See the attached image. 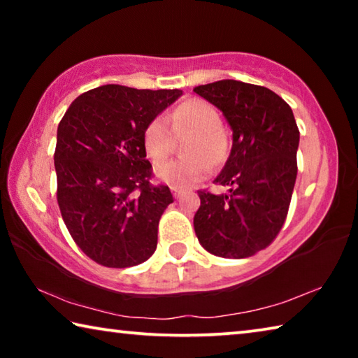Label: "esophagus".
I'll return each mask as SVG.
<instances>
[{"label":"esophagus","instance_id":"obj_1","mask_svg":"<svg viewBox=\"0 0 358 358\" xmlns=\"http://www.w3.org/2000/svg\"><path fill=\"white\" fill-rule=\"evenodd\" d=\"M172 192H173V197L177 199V201H180V199L183 197V191H181V189H177V187H172Z\"/></svg>","mask_w":358,"mask_h":358}]
</instances>
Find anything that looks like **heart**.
Returning a JSON list of instances; mask_svg holds the SVG:
<instances>
[{
    "label": "heart",
    "instance_id": "1",
    "mask_svg": "<svg viewBox=\"0 0 358 358\" xmlns=\"http://www.w3.org/2000/svg\"><path fill=\"white\" fill-rule=\"evenodd\" d=\"M173 131H194L187 145L186 159L167 161L155 169L156 178L177 189H189L201 183L213 171V162L227 155V137L221 129V117L216 108L202 99H189L171 113ZM145 153L153 162H161L172 151V132L164 117L150 121L143 131Z\"/></svg>",
    "mask_w": 358,
    "mask_h": 358
}]
</instances>
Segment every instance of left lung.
<instances>
[{"label": "left lung", "instance_id": "8db88e82", "mask_svg": "<svg viewBox=\"0 0 358 358\" xmlns=\"http://www.w3.org/2000/svg\"><path fill=\"white\" fill-rule=\"evenodd\" d=\"M194 93L220 108L232 129V150L215 178L230 189L199 191L194 230L215 256H254L275 240L292 199L300 142L292 108L268 88L229 78Z\"/></svg>", "mask_w": 358, "mask_h": 358}]
</instances>
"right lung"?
Returning <instances> with one entry per match:
<instances>
[{
  "label": "right lung",
  "mask_w": 358,
  "mask_h": 358,
  "mask_svg": "<svg viewBox=\"0 0 358 358\" xmlns=\"http://www.w3.org/2000/svg\"><path fill=\"white\" fill-rule=\"evenodd\" d=\"M181 90L102 85L72 102L58 124L57 199L71 237L90 259L126 268L153 256L157 224L173 202L150 183L143 131Z\"/></svg>",
  "instance_id": "add662e5"
}]
</instances>
